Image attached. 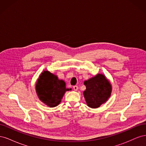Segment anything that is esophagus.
Returning a JSON list of instances; mask_svg holds the SVG:
<instances>
[{"label": "esophagus", "mask_w": 146, "mask_h": 146, "mask_svg": "<svg viewBox=\"0 0 146 146\" xmlns=\"http://www.w3.org/2000/svg\"><path fill=\"white\" fill-rule=\"evenodd\" d=\"M73 88H74V90L75 91H77V90H78V86L76 85V86H73Z\"/></svg>", "instance_id": "34e87169"}]
</instances>
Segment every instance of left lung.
Here are the masks:
<instances>
[{"instance_id": "1", "label": "left lung", "mask_w": 146, "mask_h": 146, "mask_svg": "<svg viewBox=\"0 0 146 146\" xmlns=\"http://www.w3.org/2000/svg\"><path fill=\"white\" fill-rule=\"evenodd\" d=\"M84 85L86 89L83 95L88 107L96 108L105 103L111 95V86L102 74H98L88 80Z\"/></svg>"}]
</instances>
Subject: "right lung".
<instances>
[{
    "label": "right lung",
    "instance_id": "add662e5",
    "mask_svg": "<svg viewBox=\"0 0 146 146\" xmlns=\"http://www.w3.org/2000/svg\"><path fill=\"white\" fill-rule=\"evenodd\" d=\"M69 90L66 88L63 80H59L57 76L47 70L41 74L36 85V91L39 99L49 107L58 105L65 92Z\"/></svg>",
    "mask_w": 146,
    "mask_h": 146
}]
</instances>
